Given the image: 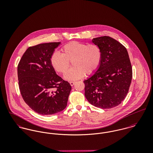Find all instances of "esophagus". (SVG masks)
I'll list each match as a JSON object with an SVG mask.
<instances>
[{"mask_svg": "<svg viewBox=\"0 0 153 153\" xmlns=\"http://www.w3.org/2000/svg\"><path fill=\"white\" fill-rule=\"evenodd\" d=\"M69 84H70V85H71V86H73V85L75 84V82H74V81H71V82H69Z\"/></svg>", "mask_w": 153, "mask_h": 153, "instance_id": "34e87169", "label": "esophagus"}]
</instances>
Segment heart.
<instances>
[{"mask_svg": "<svg viewBox=\"0 0 153 153\" xmlns=\"http://www.w3.org/2000/svg\"><path fill=\"white\" fill-rule=\"evenodd\" d=\"M62 53L53 52L50 58L53 68L59 73L64 74L69 62L74 66L64 75L68 81H75L82 78L85 74L90 75L95 73L101 62L102 51L97 45H88L73 41L64 45Z\"/></svg>", "mask_w": 153, "mask_h": 153, "instance_id": "1", "label": "heart"}]
</instances>
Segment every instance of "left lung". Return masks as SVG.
I'll return each instance as SVG.
<instances>
[{"instance_id": "8db88e82", "label": "left lung", "mask_w": 153, "mask_h": 153, "mask_svg": "<svg viewBox=\"0 0 153 153\" xmlns=\"http://www.w3.org/2000/svg\"><path fill=\"white\" fill-rule=\"evenodd\" d=\"M92 42L102 51L97 71L84 81L85 96L95 107L108 109L118 106L126 98L132 72L127 49L109 36L93 38Z\"/></svg>"}]
</instances>
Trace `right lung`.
Returning <instances> with one entry per match:
<instances>
[{
  "mask_svg": "<svg viewBox=\"0 0 153 153\" xmlns=\"http://www.w3.org/2000/svg\"><path fill=\"white\" fill-rule=\"evenodd\" d=\"M61 42H49L29 47L18 66L19 86L22 98L35 112L49 115L67 105L71 86L56 75L50 58Z\"/></svg>",
  "mask_w": 153,
  "mask_h": 153,
  "instance_id": "right-lung-1",
  "label": "right lung"
}]
</instances>
